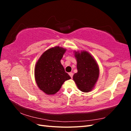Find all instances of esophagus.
<instances>
[{
    "instance_id": "esophagus-1",
    "label": "esophagus",
    "mask_w": 131,
    "mask_h": 131,
    "mask_svg": "<svg viewBox=\"0 0 131 131\" xmlns=\"http://www.w3.org/2000/svg\"><path fill=\"white\" fill-rule=\"evenodd\" d=\"M69 75H70V77H71V78H73V73H72V72H70V73H69Z\"/></svg>"
}]
</instances>
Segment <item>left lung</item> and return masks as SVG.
I'll list each match as a JSON object with an SVG mask.
<instances>
[{"instance_id":"1","label":"left lung","mask_w":131,"mask_h":131,"mask_svg":"<svg viewBox=\"0 0 131 131\" xmlns=\"http://www.w3.org/2000/svg\"><path fill=\"white\" fill-rule=\"evenodd\" d=\"M78 73L73 75V80L82 92H88L94 87L98 80L100 69L96 60L86 51L75 52Z\"/></svg>"}]
</instances>
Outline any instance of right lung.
Wrapping results in <instances>:
<instances>
[{
    "label": "right lung",
    "instance_id": "1",
    "mask_svg": "<svg viewBox=\"0 0 131 131\" xmlns=\"http://www.w3.org/2000/svg\"><path fill=\"white\" fill-rule=\"evenodd\" d=\"M66 51L59 46L47 50L35 65L34 74L37 84L47 94L57 93L64 82L71 78L61 63Z\"/></svg>",
    "mask_w": 131,
    "mask_h": 131
}]
</instances>
